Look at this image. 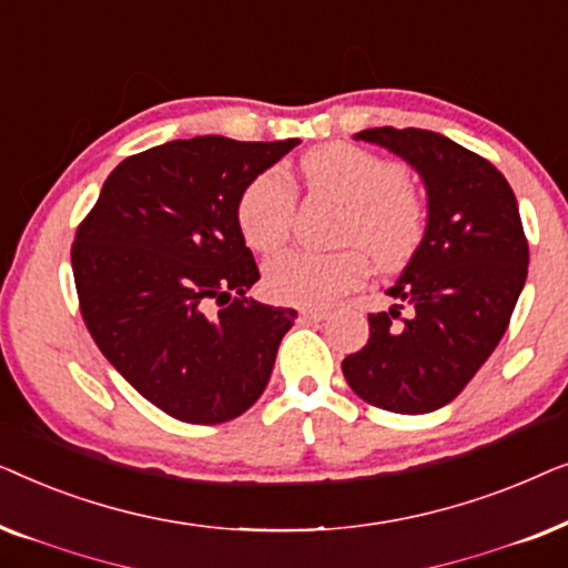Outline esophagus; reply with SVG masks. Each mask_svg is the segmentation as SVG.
<instances>
[{
  "label": "esophagus",
  "mask_w": 568,
  "mask_h": 568,
  "mask_svg": "<svg viewBox=\"0 0 568 568\" xmlns=\"http://www.w3.org/2000/svg\"><path fill=\"white\" fill-rule=\"evenodd\" d=\"M300 317H302V321H307V323H317V321H325V317H328V310H323V307H302L300 310Z\"/></svg>",
  "instance_id": "34e87169"
}]
</instances>
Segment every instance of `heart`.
Here are the masks:
<instances>
[{
    "instance_id": "b5f03b06",
    "label": "heart",
    "mask_w": 568,
    "mask_h": 568,
    "mask_svg": "<svg viewBox=\"0 0 568 568\" xmlns=\"http://www.w3.org/2000/svg\"><path fill=\"white\" fill-rule=\"evenodd\" d=\"M315 189L344 204L338 240L352 247L336 253L290 251L266 268V286L292 305H328L359 286L372 266L393 274L414 258L426 235L424 196L398 162L356 144H325L300 162ZM294 220V189L278 170L255 175L237 199L240 235L255 253L286 243Z\"/></svg>"
}]
</instances>
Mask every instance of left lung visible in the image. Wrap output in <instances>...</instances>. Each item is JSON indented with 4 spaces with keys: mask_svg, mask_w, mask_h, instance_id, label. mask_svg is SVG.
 Here are the masks:
<instances>
[{
    "mask_svg": "<svg viewBox=\"0 0 568 568\" xmlns=\"http://www.w3.org/2000/svg\"><path fill=\"white\" fill-rule=\"evenodd\" d=\"M364 142L400 154L426 183L424 243L369 313V338L341 362L352 390L393 414H429L463 393L499 346L523 292L530 247L517 199L480 154L426 129H364ZM400 308L409 315L402 317Z\"/></svg>",
    "mask_w": 568,
    "mask_h": 568,
    "instance_id": "1",
    "label": "left lung"
}]
</instances>
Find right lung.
<instances>
[{
    "label": "right lung",
    "instance_id": "right-lung-1",
    "mask_svg": "<svg viewBox=\"0 0 568 568\" xmlns=\"http://www.w3.org/2000/svg\"><path fill=\"white\" fill-rule=\"evenodd\" d=\"M297 144L193 136L131 154L77 227L72 271L92 341L178 422H232L266 390L297 313L245 297L261 274L237 199Z\"/></svg>",
    "mask_w": 568,
    "mask_h": 568
}]
</instances>
